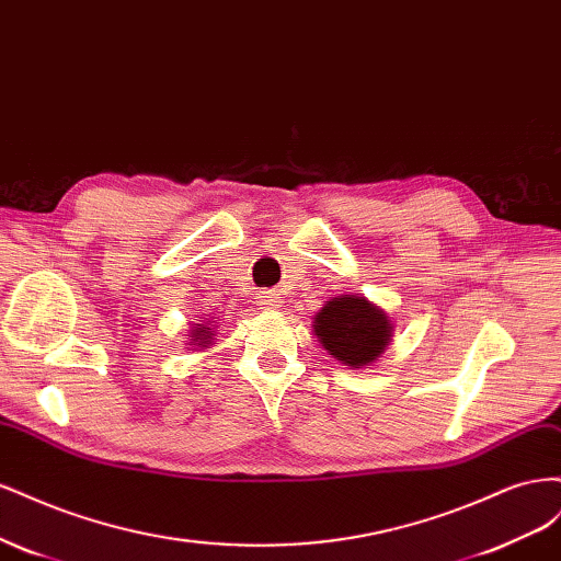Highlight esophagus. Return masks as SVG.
I'll return each instance as SVG.
<instances>
[{
	"mask_svg": "<svg viewBox=\"0 0 561 561\" xmlns=\"http://www.w3.org/2000/svg\"><path fill=\"white\" fill-rule=\"evenodd\" d=\"M257 301H260V309H266V311L280 309V304H283L276 293H262V295L257 297Z\"/></svg>",
	"mask_w": 561,
	"mask_h": 561,
	"instance_id": "esophagus-1",
	"label": "esophagus"
}]
</instances>
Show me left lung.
<instances>
[{"instance_id":"obj_1","label":"left lung","mask_w":561,"mask_h":561,"mask_svg":"<svg viewBox=\"0 0 561 561\" xmlns=\"http://www.w3.org/2000/svg\"><path fill=\"white\" fill-rule=\"evenodd\" d=\"M313 332L332 358L360 369L375 363L393 336L386 311L358 295L330 299L316 316Z\"/></svg>"}]
</instances>
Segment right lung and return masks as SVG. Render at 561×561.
<instances>
[{
	"instance_id": "add662e5",
	"label": "right lung",
	"mask_w": 561,
	"mask_h": 561,
	"mask_svg": "<svg viewBox=\"0 0 561 561\" xmlns=\"http://www.w3.org/2000/svg\"><path fill=\"white\" fill-rule=\"evenodd\" d=\"M192 342H190V346H198V348H208L210 344H213V330L208 328V325H196V328H192Z\"/></svg>"
}]
</instances>
